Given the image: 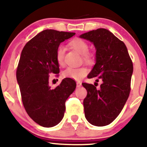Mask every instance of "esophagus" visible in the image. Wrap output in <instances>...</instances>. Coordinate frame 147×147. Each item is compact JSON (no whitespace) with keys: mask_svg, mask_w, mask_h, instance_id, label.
I'll return each mask as SVG.
<instances>
[{"mask_svg":"<svg viewBox=\"0 0 147 147\" xmlns=\"http://www.w3.org/2000/svg\"><path fill=\"white\" fill-rule=\"evenodd\" d=\"M82 86V82H77V87H81Z\"/></svg>","mask_w":147,"mask_h":147,"instance_id":"esophagus-1","label":"esophagus"}]
</instances>
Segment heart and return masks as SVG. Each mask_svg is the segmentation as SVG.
<instances>
[{"instance_id":"obj_1","label":"heart","mask_w":147,"mask_h":147,"mask_svg":"<svg viewBox=\"0 0 147 147\" xmlns=\"http://www.w3.org/2000/svg\"><path fill=\"white\" fill-rule=\"evenodd\" d=\"M69 45L72 48L75 49L79 54L83 55V58L85 60L90 59L91 54L88 52L89 45L84 39L80 38H75L69 42ZM65 49L63 45H59L57 48L56 52V59L57 63L61 66L64 65V57H65ZM88 70L84 66L82 67H68L63 72L64 77L71 78L75 80H79L87 75Z\"/></svg>"}]
</instances>
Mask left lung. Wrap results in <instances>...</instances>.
Masks as SVG:
<instances>
[{
    "mask_svg": "<svg viewBox=\"0 0 147 147\" xmlns=\"http://www.w3.org/2000/svg\"><path fill=\"white\" fill-rule=\"evenodd\" d=\"M80 37L92 42L97 50L96 63L88 77L102 82L99 89L82 83L87 90L84 99L85 117L94 126L109 125L119 115L129 98L132 60L124 42L109 30L99 28Z\"/></svg>",
    "mask_w": 147,
    "mask_h": 147,
    "instance_id": "8db88e82",
    "label": "left lung"
}]
</instances>
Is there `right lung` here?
I'll use <instances>...</instances> for the list:
<instances>
[{"mask_svg":"<svg viewBox=\"0 0 147 147\" xmlns=\"http://www.w3.org/2000/svg\"><path fill=\"white\" fill-rule=\"evenodd\" d=\"M75 34L74 32L45 30L25 44L16 69V79L21 100L27 113L43 127L58 124L64 116L65 103L76 88V82L65 78L52 89L50 74L59 73L56 59L60 43Z\"/></svg>","mask_w":147,"mask_h":147,"instance_id":"right-lung-1","label":"right lung"}]
</instances>
